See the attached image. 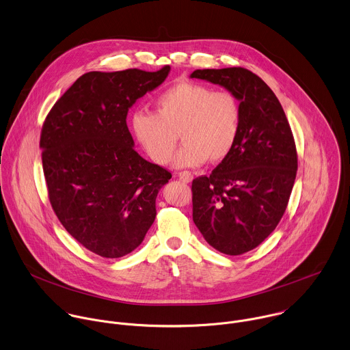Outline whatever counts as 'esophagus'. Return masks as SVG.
Here are the masks:
<instances>
[{
  "label": "esophagus",
  "mask_w": 350,
  "mask_h": 350,
  "mask_svg": "<svg viewBox=\"0 0 350 350\" xmlns=\"http://www.w3.org/2000/svg\"><path fill=\"white\" fill-rule=\"evenodd\" d=\"M177 177H180V180H183L184 183H191L193 176L189 172H183V173H176Z\"/></svg>",
  "instance_id": "1"
}]
</instances>
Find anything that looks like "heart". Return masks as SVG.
I'll return each mask as SVG.
<instances>
[{
	"instance_id": "1",
	"label": "heart",
	"mask_w": 350,
	"mask_h": 350,
	"mask_svg": "<svg viewBox=\"0 0 350 350\" xmlns=\"http://www.w3.org/2000/svg\"><path fill=\"white\" fill-rule=\"evenodd\" d=\"M155 109L157 113L136 110L131 117L132 135L152 162H170L174 133L183 142L176 167H198L207 159L218 163L233 151L241 128V105L234 94L180 81L157 98Z\"/></svg>"
}]
</instances>
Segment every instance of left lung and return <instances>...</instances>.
<instances>
[{"mask_svg":"<svg viewBox=\"0 0 350 350\" xmlns=\"http://www.w3.org/2000/svg\"><path fill=\"white\" fill-rule=\"evenodd\" d=\"M192 79L218 84L241 105V128L230 155L192 181L193 222L225 255L262 244L281 221L297 173L296 144L271 88L244 68L196 69Z\"/></svg>","mask_w":350,"mask_h":350,"instance_id":"1","label":"left lung"}]
</instances>
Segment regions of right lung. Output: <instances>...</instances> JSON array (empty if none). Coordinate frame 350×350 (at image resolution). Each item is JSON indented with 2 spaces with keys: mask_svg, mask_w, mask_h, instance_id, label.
<instances>
[{
  "mask_svg": "<svg viewBox=\"0 0 350 350\" xmlns=\"http://www.w3.org/2000/svg\"><path fill=\"white\" fill-rule=\"evenodd\" d=\"M170 72H88L55 102L42 128V166L51 207L88 251L121 258L136 250L157 217L172 174L142 158L128 110Z\"/></svg>",
  "mask_w": 350,
  "mask_h": 350,
  "instance_id": "obj_1",
  "label": "right lung"
}]
</instances>
